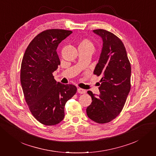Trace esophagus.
I'll use <instances>...</instances> for the list:
<instances>
[{
  "label": "esophagus",
  "instance_id": "esophagus-1",
  "mask_svg": "<svg viewBox=\"0 0 156 156\" xmlns=\"http://www.w3.org/2000/svg\"><path fill=\"white\" fill-rule=\"evenodd\" d=\"M77 92L79 94H85L87 92V90H84V89L79 88L77 89Z\"/></svg>",
  "mask_w": 156,
  "mask_h": 156
}]
</instances>
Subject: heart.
Returning a JSON list of instances; mask_svg holds the SVG:
<instances>
[{"label":"heart","instance_id":"obj_1","mask_svg":"<svg viewBox=\"0 0 156 156\" xmlns=\"http://www.w3.org/2000/svg\"><path fill=\"white\" fill-rule=\"evenodd\" d=\"M79 48H85L94 49V45L92 44V42L90 40H88L87 38H84L79 41Z\"/></svg>","mask_w":156,"mask_h":156}]
</instances>
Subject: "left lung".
Here are the masks:
<instances>
[{
  "mask_svg": "<svg viewBox=\"0 0 156 156\" xmlns=\"http://www.w3.org/2000/svg\"><path fill=\"white\" fill-rule=\"evenodd\" d=\"M103 40L101 53L94 74L101 75L100 95L88 94L92 103L87 108L89 119L99 124L112 121L123 108L131 88V64L124 45L116 35L103 29L94 30Z\"/></svg>",
  "mask_w": 156,
  "mask_h": 156,
  "instance_id": "left-lung-1",
  "label": "left lung"
}]
</instances>
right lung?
<instances>
[{"label": "right lung", "mask_w": 156, "mask_h": 156, "mask_svg": "<svg viewBox=\"0 0 156 156\" xmlns=\"http://www.w3.org/2000/svg\"><path fill=\"white\" fill-rule=\"evenodd\" d=\"M72 31L49 29L33 39L25 52L21 66V84L25 101L35 119L54 126L64 119V106L77 92L73 84L57 83L53 73L60 61L58 44Z\"/></svg>", "instance_id": "1"}]
</instances>
